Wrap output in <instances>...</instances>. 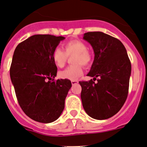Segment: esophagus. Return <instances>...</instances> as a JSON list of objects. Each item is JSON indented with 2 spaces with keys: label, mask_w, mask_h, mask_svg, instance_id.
Listing matches in <instances>:
<instances>
[{
  "label": "esophagus",
  "mask_w": 147,
  "mask_h": 147,
  "mask_svg": "<svg viewBox=\"0 0 147 147\" xmlns=\"http://www.w3.org/2000/svg\"><path fill=\"white\" fill-rule=\"evenodd\" d=\"M71 83H72V84H78V80H72V81H71Z\"/></svg>",
  "instance_id": "1"
}]
</instances>
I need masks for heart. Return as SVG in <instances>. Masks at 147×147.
<instances>
[{"instance_id": "heart-1", "label": "heart", "mask_w": 147, "mask_h": 147, "mask_svg": "<svg viewBox=\"0 0 147 147\" xmlns=\"http://www.w3.org/2000/svg\"><path fill=\"white\" fill-rule=\"evenodd\" d=\"M65 52L60 47L54 49L52 57L54 63L58 67H63L66 64L67 57L74 55L72 58V65L61 71L59 75L63 79L75 80L83 73L82 65L89 67L92 61L90 52L87 50L85 43L80 40H71L64 45Z\"/></svg>"}]
</instances>
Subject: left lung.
<instances>
[{
  "mask_svg": "<svg viewBox=\"0 0 147 147\" xmlns=\"http://www.w3.org/2000/svg\"><path fill=\"white\" fill-rule=\"evenodd\" d=\"M83 39L92 45L94 53L87 76L98 81L79 82L83 108L93 119H107L116 115L127 100L131 63L124 45L111 35L88 32Z\"/></svg>",
  "mask_w": 147,
  "mask_h": 147,
  "instance_id": "obj_1",
  "label": "left lung"
}]
</instances>
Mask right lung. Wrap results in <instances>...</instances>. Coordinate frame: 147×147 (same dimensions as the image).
Masks as SVG:
<instances>
[{"instance_id":"add662e5","label":"right lung","mask_w":147,"mask_h":147,"mask_svg":"<svg viewBox=\"0 0 147 147\" xmlns=\"http://www.w3.org/2000/svg\"><path fill=\"white\" fill-rule=\"evenodd\" d=\"M64 39L63 36L35 35L19 43L14 51L10 75L18 102L25 114L38 122L58 119L72 87L69 80H54L57 68L52 53Z\"/></svg>"}]
</instances>
